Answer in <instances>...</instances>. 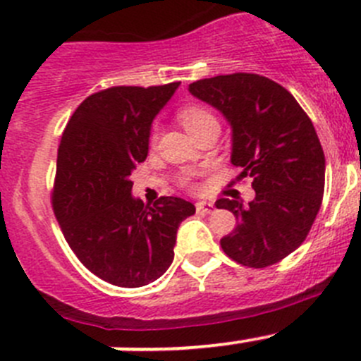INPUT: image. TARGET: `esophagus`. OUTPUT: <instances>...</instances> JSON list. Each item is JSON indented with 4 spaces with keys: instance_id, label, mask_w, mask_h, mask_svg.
<instances>
[{
    "instance_id": "esophagus-1",
    "label": "esophagus",
    "mask_w": 361,
    "mask_h": 361,
    "mask_svg": "<svg viewBox=\"0 0 361 361\" xmlns=\"http://www.w3.org/2000/svg\"><path fill=\"white\" fill-rule=\"evenodd\" d=\"M195 208H197L199 213H212L213 209H215V204L208 201H199L197 204H195Z\"/></svg>"
}]
</instances>
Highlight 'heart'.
I'll list each match as a JSON object with an SVG mask.
<instances>
[{
    "label": "heart",
    "mask_w": 361,
    "mask_h": 361,
    "mask_svg": "<svg viewBox=\"0 0 361 361\" xmlns=\"http://www.w3.org/2000/svg\"><path fill=\"white\" fill-rule=\"evenodd\" d=\"M180 120L190 135L194 134V132H197L199 128L206 127V125H219L216 118L213 116L209 111L202 109V107H195V106L185 107V109L180 113ZM152 141H155V134H153Z\"/></svg>",
    "instance_id": "b5f03b06"
}]
</instances>
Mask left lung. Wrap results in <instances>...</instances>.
<instances>
[{"mask_svg": "<svg viewBox=\"0 0 361 361\" xmlns=\"http://www.w3.org/2000/svg\"><path fill=\"white\" fill-rule=\"evenodd\" d=\"M231 127V164L250 176L255 197L219 199L238 226L220 240L236 262L266 268L295 252L309 234L324 192V153L295 97L268 77L231 73L188 86Z\"/></svg>", "mask_w": 361, "mask_h": 361, "instance_id": "obj_1", "label": "left lung"}]
</instances>
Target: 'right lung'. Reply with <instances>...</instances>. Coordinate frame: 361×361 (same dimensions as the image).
<instances>
[{"mask_svg":"<svg viewBox=\"0 0 361 361\" xmlns=\"http://www.w3.org/2000/svg\"><path fill=\"white\" fill-rule=\"evenodd\" d=\"M180 82L116 86L87 97L70 118L56 162L52 208L73 254L120 288L155 282L174 259L180 224L195 206L134 197L130 180L149 149L152 123Z\"/></svg>","mask_w":361,"mask_h":361,"instance_id":"obj_1","label":"right lung"}]
</instances>
